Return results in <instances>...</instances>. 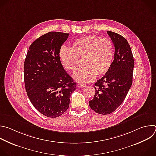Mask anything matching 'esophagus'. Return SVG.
<instances>
[{
    "label": "esophagus",
    "mask_w": 156,
    "mask_h": 156,
    "mask_svg": "<svg viewBox=\"0 0 156 156\" xmlns=\"http://www.w3.org/2000/svg\"><path fill=\"white\" fill-rule=\"evenodd\" d=\"M86 86V84H82V83H78L77 84V87H85Z\"/></svg>",
    "instance_id": "esophagus-1"
}]
</instances>
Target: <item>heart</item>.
<instances>
[{
	"label": "heart",
	"instance_id": "obj_1",
	"mask_svg": "<svg viewBox=\"0 0 156 156\" xmlns=\"http://www.w3.org/2000/svg\"><path fill=\"white\" fill-rule=\"evenodd\" d=\"M114 54V44L111 39L89 35L75 40L71 48L62 46L59 57L64 68L70 72H74L80 59H83L84 66L75 72L73 78L80 82H89L96 75L101 76L110 70Z\"/></svg>",
	"mask_w": 156,
	"mask_h": 156
}]
</instances>
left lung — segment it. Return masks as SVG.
<instances>
[{
    "label": "left lung",
    "mask_w": 156,
    "mask_h": 156,
    "mask_svg": "<svg viewBox=\"0 0 156 156\" xmlns=\"http://www.w3.org/2000/svg\"><path fill=\"white\" fill-rule=\"evenodd\" d=\"M113 42L115 51L110 70L95 84V94L89 107L101 115H109L126 98L132 86L134 60L130 46L122 35L107 31Z\"/></svg>",
    "instance_id": "1"
}]
</instances>
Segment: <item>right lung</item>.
I'll return each instance as SVG.
<instances>
[{
	"label": "right lung",
	"instance_id": "obj_1",
	"mask_svg": "<svg viewBox=\"0 0 156 156\" xmlns=\"http://www.w3.org/2000/svg\"><path fill=\"white\" fill-rule=\"evenodd\" d=\"M69 34L49 32L30 46L24 64L27 95L42 115L58 118L69 108L76 83L65 71L59 59L61 46Z\"/></svg>",
	"mask_w": 156,
	"mask_h": 156
}]
</instances>
